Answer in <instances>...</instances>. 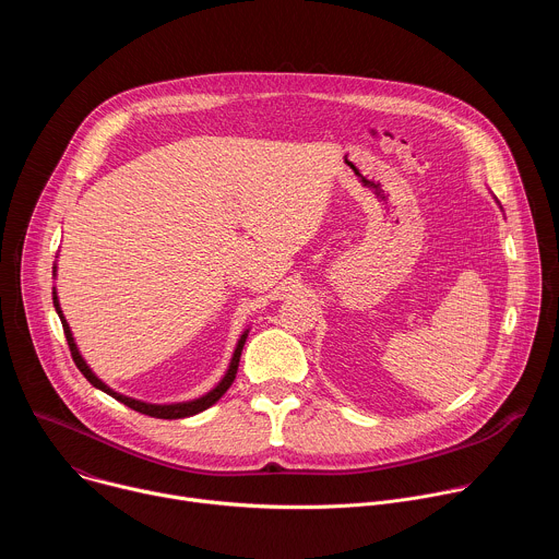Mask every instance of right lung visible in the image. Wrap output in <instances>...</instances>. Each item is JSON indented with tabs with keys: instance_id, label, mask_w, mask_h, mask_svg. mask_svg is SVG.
<instances>
[{
	"instance_id": "right-lung-1",
	"label": "right lung",
	"mask_w": 559,
	"mask_h": 559,
	"mask_svg": "<svg viewBox=\"0 0 559 559\" xmlns=\"http://www.w3.org/2000/svg\"><path fill=\"white\" fill-rule=\"evenodd\" d=\"M52 272H55V270H52ZM52 302H55V309H57V313H59V318H61L63 334H66V341H68V347H70L72 360H74V365L79 367V371H82V373L88 378V382H91L93 386L102 389L104 393L112 395L115 401L123 403L126 407H130V409H134V412H139V414L152 416V418H162V420H179V418H188V416L201 414V412H205L207 407H212V405L218 401V397H221V395H223V393L229 389V384L234 382V378H236V371H238V360H241V352H243V345H246V338H248V332H250V330H246V332H243V336L238 338V343H236V347H234V354H231V360H229V367H227L225 376H223V378H221V382H218L214 389H210L205 395H201V397H194V401H188V403L152 405V403H143V401H136V397H130V395L117 393L115 389H110V386H108L104 380H99V378L95 376V371L88 367V362L82 358V354H79V349H76V343H74V338H72V332H70V328H68V323H66L63 313H61V307H59V298H57V292H55V289H52Z\"/></svg>"
}]
</instances>
